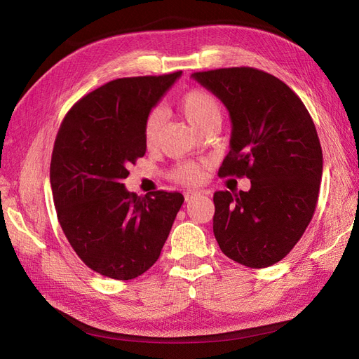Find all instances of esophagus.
Here are the masks:
<instances>
[{
  "mask_svg": "<svg viewBox=\"0 0 359 359\" xmlns=\"http://www.w3.org/2000/svg\"><path fill=\"white\" fill-rule=\"evenodd\" d=\"M196 196H199V193H198V191H191V190H189V191L184 193V198H186V201H187V202H190L191 199H194Z\"/></svg>",
  "mask_w": 359,
  "mask_h": 359,
  "instance_id": "obj_1",
  "label": "esophagus"
}]
</instances>
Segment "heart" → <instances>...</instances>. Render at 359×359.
I'll return each mask as SVG.
<instances>
[{
	"label": "heart",
	"instance_id": "1",
	"mask_svg": "<svg viewBox=\"0 0 359 359\" xmlns=\"http://www.w3.org/2000/svg\"><path fill=\"white\" fill-rule=\"evenodd\" d=\"M180 107L189 121L199 130L212 121H220L222 107L215 95L202 88H193L184 93L180 99ZM165 114L161 109L149 111L144 121V142L148 148H156L160 142L161 127ZM170 178L177 182L193 186L205 178V163L181 161L170 170Z\"/></svg>",
	"mask_w": 359,
	"mask_h": 359
}]
</instances>
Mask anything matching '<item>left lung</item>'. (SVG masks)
I'll list each match as a JSON object with an SVG mask.
<instances>
[{
  "mask_svg": "<svg viewBox=\"0 0 359 359\" xmlns=\"http://www.w3.org/2000/svg\"><path fill=\"white\" fill-rule=\"evenodd\" d=\"M219 97L232 121L231 149L219 177H247L248 191H215L212 231L222 252L248 268L289 255L318 205L323 157L316 127L299 97L253 67L191 74Z\"/></svg>",
  "mask_w": 359,
  "mask_h": 359,
  "instance_id": "8db88e82",
  "label": "left lung"
}]
</instances>
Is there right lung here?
I'll return each instance as SVG.
<instances>
[{
	"label": "right lung",
	"mask_w": 359,
	"mask_h": 359,
	"mask_svg": "<svg viewBox=\"0 0 359 359\" xmlns=\"http://www.w3.org/2000/svg\"><path fill=\"white\" fill-rule=\"evenodd\" d=\"M182 72L121 78L74 103L53 144L50 187L61 229L82 262L115 280L153 266L184 202L178 191L124 187L145 156L144 121Z\"/></svg>",
	"instance_id": "1"
}]
</instances>
